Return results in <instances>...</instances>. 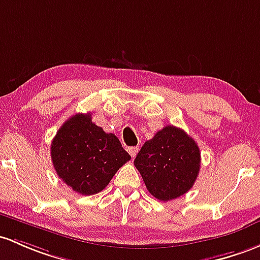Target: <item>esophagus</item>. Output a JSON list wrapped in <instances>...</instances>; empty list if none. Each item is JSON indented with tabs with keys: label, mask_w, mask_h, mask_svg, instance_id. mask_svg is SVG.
<instances>
[{
	"label": "esophagus",
	"mask_w": 260,
	"mask_h": 260,
	"mask_svg": "<svg viewBox=\"0 0 260 260\" xmlns=\"http://www.w3.org/2000/svg\"><path fill=\"white\" fill-rule=\"evenodd\" d=\"M138 152H139V147L138 146H134V147H130L129 149V153L131 155V157H135L136 155H138Z\"/></svg>",
	"instance_id": "esophagus-1"
}]
</instances>
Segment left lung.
I'll return each mask as SVG.
<instances>
[{"label":"left lung","instance_id":"1","mask_svg":"<svg viewBox=\"0 0 260 260\" xmlns=\"http://www.w3.org/2000/svg\"><path fill=\"white\" fill-rule=\"evenodd\" d=\"M134 165L147 191L166 202L192 188L200 172L201 152L185 131L169 125L142 145Z\"/></svg>","mask_w":260,"mask_h":260}]
</instances>
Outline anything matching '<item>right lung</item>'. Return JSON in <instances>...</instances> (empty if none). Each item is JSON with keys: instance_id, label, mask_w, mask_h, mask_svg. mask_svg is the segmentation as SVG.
<instances>
[{"instance_id": "right-lung-1", "label": "right lung", "mask_w": 260, "mask_h": 260, "mask_svg": "<svg viewBox=\"0 0 260 260\" xmlns=\"http://www.w3.org/2000/svg\"><path fill=\"white\" fill-rule=\"evenodd\" d=\"M51 156L60 180L85 196L103 191L131 158L114 134L91 121L90 113L64 122L52 141Z\"/></svg>"}]
</instances>
